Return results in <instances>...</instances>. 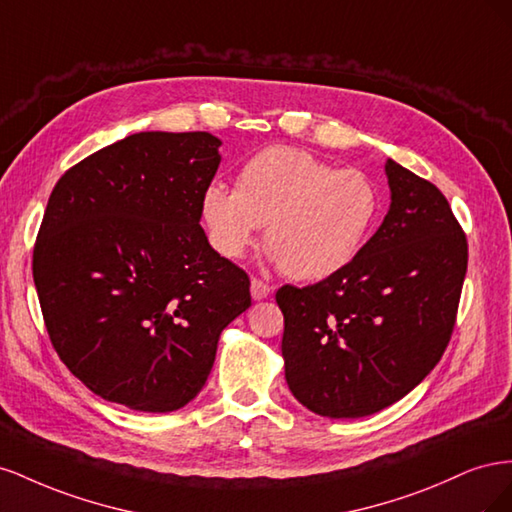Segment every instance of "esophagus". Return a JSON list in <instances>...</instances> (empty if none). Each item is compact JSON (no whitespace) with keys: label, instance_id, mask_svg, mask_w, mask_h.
Segmentation results:
<instances>
[{"label":"esophagus","instance_id":"esophagus-1","mask_svg":"<svg viewBox=\"0 0 512 512\" xmlns=\"http://www.w3.org/2000/svg\"><path fill=\"white\" fill-rule=\"evenodd\" d=\"M250 290H252V299L254 301H262L267 299L271 294V286L265 284L262 280H258V277H252V284H250Z\"/></svg>","mask_w":512,"mask_h":512}]
</instances>
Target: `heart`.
I'll return each mask as SVG.
<instances>
[{
	"label": "heart",
	"instance_id": "b5f03b06",
	"mask_svg": "<svg viewBox=\"0 0 512 512\" xmlns=\"http://www.w3.org/2000/svg\"><path fill=\"white\" fill-rule=\"evenodd\" d=\"M376 183L356 168H335L297 147L258 151L237 173L235 192L211 183L200 218L213 250L241 258L265 226L267 250L301 282L342 271L361 252L376 215Z\"/></svg>",
	"mask_w": 512,
	"mask_h": 512
}]
</instances>
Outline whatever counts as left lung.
Segmentation results:
<instances>
[{"label": "left lung", "mask_w": 512, "mask_h": 512, "mask_svg": "<svg viewBox=\"0 0 512 512\" xmlns=\"http://www.w3.org/2000/svg\"><path fill=\"white\" fill-rule=\"evenodd\" d=\"M391 207L352 262L314 286H282L286 382L320 416L359 418L408 395L451 342L466 232L436 185L386 160Z\"/></svg>", "instance_id": "8db88e82"}]
</instances>
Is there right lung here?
<instances>
[{"instance_id":"right-lung-1","label":"right lung","mask_w":512,"mask_h":512,"mask_svg":"<svg viewBox=\"0 0 512 512\" xmlns=\"http://www.w3.org/2000/svg\"><path fill=\"white\" fill-rule=\"evenodd\" d=\"M220 145L209 132H138L51 192L34 247L44 324L59 359L106 401L183 408L222 331L252 305L250 277L200 228Z\"/></svg>"}]
</instances>
